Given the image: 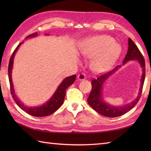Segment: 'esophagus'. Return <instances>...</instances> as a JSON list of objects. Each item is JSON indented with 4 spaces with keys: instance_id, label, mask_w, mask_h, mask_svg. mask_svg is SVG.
<instances>
[{
    "instance_id": "esophagus-1",
    "label": "esophagus",
    "mask_w": 151,
    "mask_h": 151,
    "mask_svg": "<svg viewBox=\"0 0 151 151\" xmlns=\"http://www.w3.org/2000/svg\"><path fill=\"white\" fill-rule=\"evenodd\" d=\"M77 78L78 81H83L86 78V75L84 73H80L77 76Z\"/></svg>"
}]
</instances>
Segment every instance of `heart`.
Masks as SVG:
<instances>
[{
  "label": "heart",
  "instance_id": "1",
  "mask_svg": "<svg viewBox=\"0 0 151 151\" xmlns=\"http://www.w3.org/2000/svg\"><path fill=\"white\" fill-rule=\"evenodd\" d=\"M81 52L85 57H94L91 63L93 69L97 73H103L116 63L121 55V47L109 36H96L84 41Z\"/></svg>",
  "mask_w": 151,
  "mask_h": 151
}]
</instances>
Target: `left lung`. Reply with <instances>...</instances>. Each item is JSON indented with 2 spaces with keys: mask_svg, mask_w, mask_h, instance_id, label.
Wrapping results in <instances>:
<instances>
[{
  "mask_svg": "<svg viewBox=\"0 0 151 151\" xmlns=\"http://www.w3.org/2000/svg\"><path fill=\"white\" fill-rule=\"evenodd\" d=\"M128 44H129V48H128L127 53L125 56L123 63H123L122 65L126 64L128 61L132 60H136L139 63L142 68V75L141 78H140V86L139 94H138V96L136 99H134L131 103L124 106H111L104 101L103 97V86L104 83H105L106 81L110 76H112L116 70H119V68L121 67V65L116 66L112 70L110 71L108 73L99 76L96 79H93L91 82L92 90L90 95L87 99V102L89 105L94 111H96L98 113L104 116L112 118V117H117L123 115L129 111H131L136 105L138 101H139L140 95H141L143 84H144L145 78V62L141 52H140L137 45L134 44V42L130 38L129 39V43Z\"/></svg>",
  "mask_w": 151,
  "mask_h": 151,
  "instance_id": "1",
  "label": "left lung"
}]
</instances>
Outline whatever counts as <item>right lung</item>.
Masks as SVG:
<instances>
[{"label": "right lung", "instance_id": "right-lung-1", "mask_svg": "<svg viewBox=\"0 0 151 151\" xmlns=\"http://www.w3.org/2000/svg\"><path fill=\"white\" fill-rule=\"evenodd\" d=\"M38 35L37 32H35L34 34L30 35L28 36L26 39L28 38H32L36 37ZM23 42H20V44L17 46L16 49L14 50V52L12 53L11 58H10L9 61V68H8V72H9V79L10 82V86H11V93L12 94V98H13L14 101L19 106L22 111L26 112L30 115L34 116H38V117H41V116H48L50 114H52L53 112H55L57 109L60 108V106L62 105L64 99L65 97L66 94V90L68 86L73 85L74 82L75 81L76 79V75H74L72 76H68V77L65 78L63 81L59 86H58V88L55 93L53 94L52 97L48 100L47 102H46L45 104H43L42 105L39 106H35V107H29L22 103L20 101L17 96L16 95L14 89V86L12 84V69L13 67V61H14V55L16 54L17 50L19 49V48L20 45H21Z\"/></svg>", "mask_w": 151, "mask_h": 151}]
</instances>
